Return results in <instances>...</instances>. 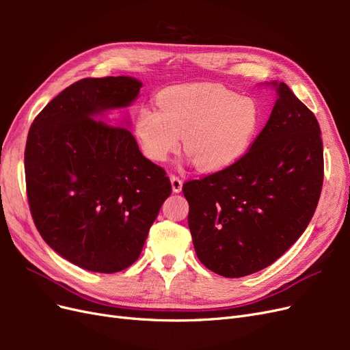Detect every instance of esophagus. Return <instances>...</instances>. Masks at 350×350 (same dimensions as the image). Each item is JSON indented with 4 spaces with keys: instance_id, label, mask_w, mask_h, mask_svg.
Instances as JSON below:
<instances>
[{
    "instance_id": "esophagus-1",
    "label": "esophagus",
    "mask_w": 350,
    "mask_h": 350,
    "mask_svg": "<svg viewBox=\"0 0 350 350\" xmlns=\"http://www.w3.org/2000/svg\"><path fill=\"white\" fill-rule=\"evenodd\" d=\"M171 184H172V191L174 193H181L183 189V179H179L175 175H171Z\"/></svg>"
}]
</instances>
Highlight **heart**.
I'll return each instance as SVG.
<instances>
[{
  "mask_svg": "<svg viewBox=\"0 0 350 350\" xmlns=\"http://www.w3.org/2000/svg\"><path fill=\"white\" fill-rule=\"evenodd\" d=\"M157 107H144L134 121L142 152L165 162L184 149L203 172H221L237 165L256 139L261 111L251 98L220 86L188 84L163 90Z\"/></svg>",
  "mask_w": 350,
  "mask_h": 350,
  "instance_id": "heart-1",
  "label": "heart"
}]
</instances>
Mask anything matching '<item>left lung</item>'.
<instances>
[{
  "mask_svg": "<svg viewBox=\"0 0 350 350\" xmlns=\"http://www.w3.org/2000/svg\"><path fill=\"white\" fill-rule=\"evenodd\" d=\"M267 84L278 99L248 153L183 187L197 257L225 278L248 276L282 257L308 226L323 188L319 121L284 83Z\"/></svg>",
  "mask_w": 350,
  "mask_h": 350,
  "instance_id": "left-lung-1",
  "label": "left lung"
}]
</instances>
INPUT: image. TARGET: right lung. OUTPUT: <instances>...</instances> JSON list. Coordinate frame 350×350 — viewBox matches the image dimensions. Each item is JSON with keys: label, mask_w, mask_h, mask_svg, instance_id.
<instances>
[{"label": "right lung", "mask_w": 350, "mask_h": 350, "mask_svg": "<svg viewBox=\"0 0 350 350\" xmlns=\"http://www.w3.org/2000/svg\"><path fill=\"white\" fill-rule=\"evenodd\" d=\"M142 86L129 76L83 79L52 99L29 130L31 217L48 245L84 270L130 267L172 193L165 169L142 154L134 135L103 122L108 111L129 108Z\"/></svg>", "instance_id": "1"}]
</instances>
